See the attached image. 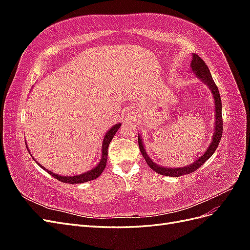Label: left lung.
<instances>
[{
    "label": "left lung",
    "mask_w": 250,
    "mask_h": 250,
    "mask_svg": "<svg viewBox=\"0 0 250 250\" xmlns=\"http://www.w3.org/2000/svg\"><path fill=\"white\" fill-rule=\"evenodd\" d=\"M191 69L196 74V76L206 83V84L208 86V88L210 89L211 94H213L214 101H215V111H216L214 137L209 144L208 148L206 150V152H204L197 161L194 162L193 164H190L188 166H186V167H183V168H168V167H163V166H160V165H156L152 160H151V158L148 156L145 148H144L142 138L139 134V146H140L142 155L144 156V158H145V161L149 167L154 172L161 174V175L178 177V176L186 175V174H190V173L196 171L198 168H200L201 166L206 163L211 155H213V153L216 151V149L219 145V142H220L221 137H222V131H223L222 104H221L220 94H219V89L216 85V83L213 80V77H211V75L209 73V70H208V65L206 64V62H204L197 54H194V53H193V59L191 62Z\"/></svg>",
    "instance_id": "1"
}]
</instances>
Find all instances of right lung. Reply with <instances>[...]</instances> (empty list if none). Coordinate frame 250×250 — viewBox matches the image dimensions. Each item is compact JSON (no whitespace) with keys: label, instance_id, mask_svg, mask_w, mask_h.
Segmentation results:
<instances>
[{"label":"right lung","instance_id":"right-lung-1","mask_svg":"<svg viewBox=\"0 0 250 250\" xmlns=\"http://www.w3.org/2000/svg\"><path fill=\"white\" fill-rule=\"evenodd\" d=\"M120 126H121L120 123L113 125L110 128V129L106 133H105L103 142H102V157H101V161L99 162V164H98L94 169H90L89 171H87L85 173L80 174V175H74V176H62V175H58V174H55V173L51 172L50 170L43 168L41 164H39L34 160V157H33V160H34V162L37 165L40 166L41 168H42L43 170H46L50 174V175H52L54 178L58 179L59 181H62V183H65V184H83V183H86V181H90V180H93V179H96L97 177H99L101 175V173L104 171L105 167H106L107 149H108V146H109V143L111 142L112 138L115 137V134L119 130ZM27 150L29 151V153H30V150L28 149V147H27ZM30 154H31V153H30Z\"/></svg>","mask_w":250,"mask_h":250}]
</instances>
